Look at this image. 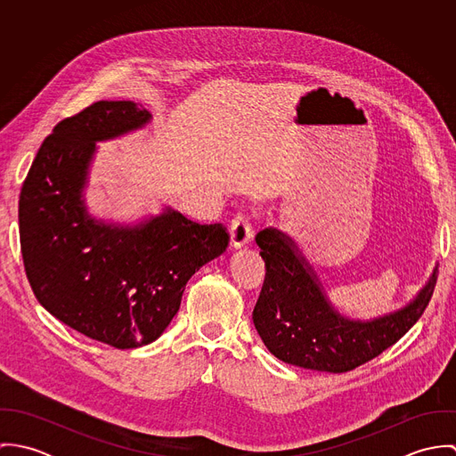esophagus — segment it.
Wrapping results in <instances>:
<instances>
[{
	"label": "esophagus",
	"mask_w": 456,
	"mask_h": 456,
	"mask_svg": "<svg viewBox=\"0 0 456 456\" xmlns=\"http://www.w3.org/2000/svg\"><path fill=\"white\" fill-rule=\"evenodd\" d=\"M230 240H232V246H233L235 249L246 248V246L253 240L251 223H249V219H248L244 214H239V216L233 219L232 228H230Z\"/></svg>",
	"instance_id": "obj_1"
}]
</instances>
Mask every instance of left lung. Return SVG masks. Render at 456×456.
Masks as SVG:
<instances>
[{
    "label": "left lung",
    "instance_id": "1",
    "mask_svg": "<svg viewBox=\"0 0 456 456\" xmlns=\"http://www.w3.org/2000/svg\"><path fill=\"white\" fill-rule=\"evenodd\" d=\"M256 244L266 279L253 313L255 328L275 358L318 372H347L388 349L421 318L437 282L436 265L400 309L370 320L349 318L331 304L314 266L288 233L265 228Z\"/></svg>",
    "mask_w": 456,
    "mask_h": 456
}]
</instances>
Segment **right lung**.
Segmentation results:
<instances>
[{
	"label": "right lung",
	"instance_id": "1",
	"mask_svg": "<svg viewBox=\"0 0 456 456\" xmlns=\"http://www.w3.org/2000/svg\"><path fill=\"white\" fill-rule=\"evenodd\" d=\"M151 121L134 102L93 103L44 140L19 196L20 251L37 300L56 320L118 349L159 338L193 273L228 248L221 223H193L170 205L131 223L89 212L96 143Z\"/></svg>",
	"mask_w": 456,
	"mask_h": 456
}]
</instances>
